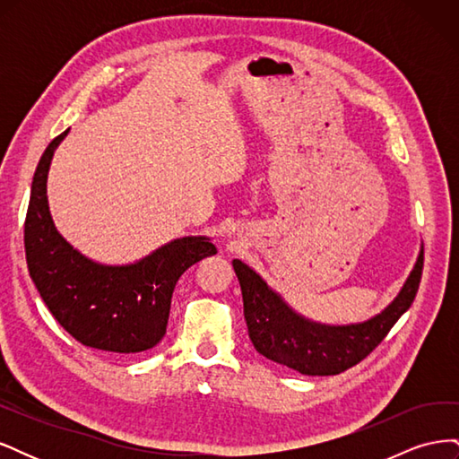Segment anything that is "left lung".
I'll use <instances>...</instances> for the list:
<instances>
[{
    "instance_id": "1",
    "label": "left lung",
    "mask_w": 459,
    "mask_h": 459,
    "mask_svg": "<svg viewBox=\"0 0 459 459\" xmlns=\"http://www.w3.org/2000/svg\"><path fill=\"white\" fill-rule=\"evenodd\" d=\"M233 270L241 285L248 337L256 352L302 375H337L362 362L411 307L421 281L423 245L393 302L366 322L346 325L304 317L239 258L233 260Z\"/></svg>"
}]
</instances>
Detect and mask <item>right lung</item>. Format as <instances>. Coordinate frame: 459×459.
Wrapping results in <instances>:
<instances>
[{"label": "right lung", "mask_w": 459, "mask_h": 459, "mask_svg": "<svg viewBox=\"0 0 459 459\" xmlns=\"http://www.w3.org/2000/svg\"><path fill=\"white\" fill-rule=\"evenodd\" d=\"M68 130L48 145L34 172L24 221L30 277L53 317L84 346L117 354L145 352L164 337L179 277L216 255V247L206 235H187L117 266L82 255L55 228L48 203L49 166Z\"/></svg>", "instance_id": "right-lung-1"}]
</instances>
